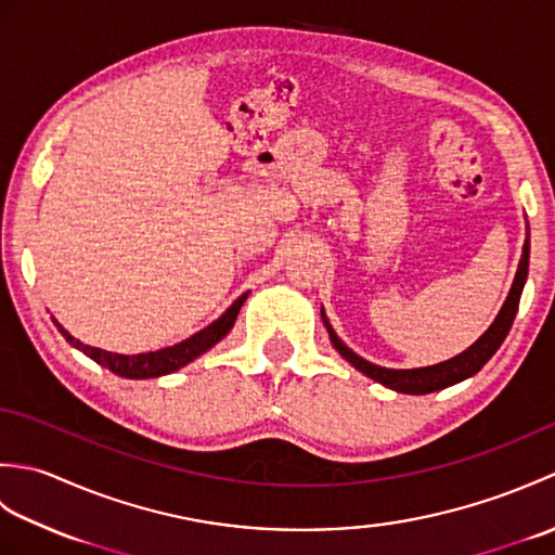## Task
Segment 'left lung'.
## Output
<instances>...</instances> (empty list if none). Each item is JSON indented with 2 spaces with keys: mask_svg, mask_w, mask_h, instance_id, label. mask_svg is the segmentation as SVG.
I'll use <instances>...</instances> for the list:
<instances>
[{
  "mask_svg": "<svg viewBox=\"0 0 555 555\" xmlns=\"http://www.w3.org/2000/svg\"><path fill=\"white\" fill-rule=\"evenodd\" d=\"M527 271H529V227H527V238H525V245H522L520 264H517L513 286L508 291V298H505L503 308L496 314V320L491 322V326L475 340L473 346L460 352V356L446 360V362H439V364H429V367H415V370L379 367V364L360 358L358 352H352L344 344V340L336 336L332 324H328V320H326L324 308H322V322H324L326 332H328V340H332V346L340 352V358L348 360L352 367L360 370L364 376H370V379L379 382L382 386L391 388V391H398V393L424 396V393H431V391H441V388H448V386H453V384L463 382V379H469V376L477 374L491 360L493 352L501 348L505 336H508L513 320L517 314V308H520V296H522V288H525V281H527Z\"/></svg>",
  "mask_w": 555,
  "mask_h": 555,
  "instance_id": "8db88e82",
  "label": "left lung"
}]
</instances>
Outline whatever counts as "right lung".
I'll return each mask as SVG.
<instances>
[{
	"instance_id": "right-lung-1",
	"label": "right lung",
	"mask_w": 555,
	"mask_h": 555,
	"mask_svg": "<svg viewBox=\"0 0 555 555\" xmlns=\"http://www.w3.org/2000/svg\"><path fill=\"white\" fill-rule=\"evenodd\" d=\"M247 293H250V291H247ZM247 293H243V296L235 300L231 308L219 317V320H215L205 328H199V332L193 334L191 338H185V340H181V344L169 346V348L138 352V356H121V352H109V350H102V348L86 346V344H80L78 338L70 336L66 328L54 320V317H52V322L56 324L59 334H62L70 346H74L80 352H86L90 360H95L98 364L107 367L116 376H124V379H155V376H164V374H171L176 370L185 367L188 362H193L195 358L203 356V352H207L209 348H215L219 340L233 328L235 317H238L243 302L247 298Z\"/></svg>"
}]
</instances>
